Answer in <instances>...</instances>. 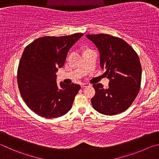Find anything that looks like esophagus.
Listing matches in <instances>:
<instances>
[{"instance_id": "1", "label": "esophagus", "mask_w": 159, "mask_h": 159, "mask_svg": "<svg viewBox=\"0 0 159 159\" xmlns=\"http://www.w3.org/2000/svg\"><path fill=\"white\" fill-rule=\"evenodd\" d=\"M89 85L90 84H88V83H82V84H81V87L83 89V88H84V87H88V86H89Z\"/></svg>"}]
</instances>
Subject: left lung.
I'll use <instances>...</instances> for the list:
<instances>
[{
  "label": "left lung",
  "instance_id": "obj_1",
  "mask_svg": "<svg viewBox=\"0 0 159 159\" xmlns=\"http://www.w3.org/2000/svg\"><path fill=\"white\" fill-rule=\"evenodd\" d=\"M100 53V65L110 80L109 88L93 84L96 94L91 98L93 107L105 115H115L130 107L139 92L142 67L131 47L122 39L107 34L86 35Z\"/></svg>",
  "mask_w": 159,
  "mask_h": 159
}]
</instances>
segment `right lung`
Segmentation results:
<instances>
[{"mask_svg":"<svg viewBox=\"0 0 159 159\" xmlns=\"http://www.w3.org/2000/svg\"><path fill=\"white\" fill-rule=\"evenodd\" d=\"M83 35L44 36L25 48L18 67V87L27 106L36 115L57 118L71 109L80 86L63 82L58 86L56 73L65 63L69 49Z\"/></svg>","mask_w":159,"mask_h":159,"instance_id":"obj_1","label":"right lung"}]
</instances>
